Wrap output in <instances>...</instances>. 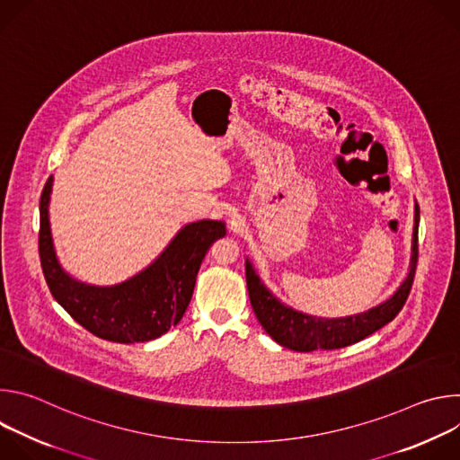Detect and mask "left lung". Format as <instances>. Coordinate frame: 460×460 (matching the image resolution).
I'll use <instances>...</instances> for the list:
<instances>
[{
    "mask_svg": "<svg viewBox=\"0 0 460 460\" xmlns=\"http://www.w3.org/2000/svg\"><path fill=\"white\" fill-rule=\"evenodd\" d=\"M419 206L415 204V226L411 240V260L404 282L382 304L357 314L341 318H322L296 311L279 300L266 284L256 275L249 258H245V280L252 311L268 332V335L280 346L307 353L314 349H339L351 346L371 333L378 332L382 325L391 322L399 314L411 291L417 258H419Z\"/></svg>",
    "mask_w": 460,
    "mask_h": 460,
    "instance_id": "left-lung-1",
    "label": "left lung"
}]
</instances>
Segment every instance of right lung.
<instances>
[{
	"instance_id": "right-lung-1",
	"label": "right lung",
	"mask_w": 460,
	"mask_h": 460,
	"mask_svg": "<svg viewBox=\"0 0 460 460\" xmlns=\"http://www.w3.org/2000/svg\"><path fill=\"white\" fill-rule=\"evenodd\" d=\"M54 178L40 200V260L54 300L93 335L119 342H149L176 325L194 291L209 245L226 234L222 220L183 226L151 264L119 284L94 286L71 277L54 251L49 204Z\"/></svg>"
}]
</instances>
